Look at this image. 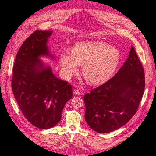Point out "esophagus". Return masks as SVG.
Masks as SVG:
<instances>
[{"label": "esophagus", "instance_id": "esophagus-1", "mask_svg": "<svg viewBox=\"0 0 156 156\" xmlns=\"http://www.w3.org/2000/svg\"><path fill=\"white\" fill-rule=\"evenodd\" d=\"M80 94H81L80 91L78 89H75L73 90V94L74 95V96H78V95H80Z\"/></svg>", "mask_w": 156, "mask_h": 156}]
</instances>
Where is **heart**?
Segmentation results:
<instances>
[{"instance_id":"b5f03b06","label":"heart","mask_w":156,"mask_h":156,"mask_svg":"<svg viewBox=\"0 0 156 156\" xmlns=\"http://www.w3.org/2000/svg\"><path fill=\"white\" fill-rule=\"evenodd\" d=\"M121 58L119 50L103 41H83L76 43L72 54L62 53L60 65L64 75L71 76L83 65L84 78L92 85H100L112 77Z\"/></svg>"}]
</instances>
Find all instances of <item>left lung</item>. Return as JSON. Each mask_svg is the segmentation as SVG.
I'll use <instances>...</instances> for the list:
<instances>
[{
	"label": "left lung",
	"instance_id": "1",
	"mask_svg": "<svg viewBox=\"0 0 156 156\" xmlns=\"http://www.w3.org/2000/svg\"><path fill=\"white\" fill-rule=\"evenodd\" d=\"M145 87L143 67L131 47L127 60L112 78L84 96V118L94 131L107 133L135 115Z\"/></svg>",
	"mask_w": 156,
	"mask_h": 156
}]
</instances>
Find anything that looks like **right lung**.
Returning <instances> with one entry per match:
<instances>
[{
    "instance_id": "obj_1",
    "label": "right lung",
    "mask_w": 156,
    "mask_h": 156,
    "mask_svg": "<svg viewBox=\"0 0 156 156\" xmlns=\"http://www.w3.org/2000/svg\"><path fill=\"white\" fill-rule=\"evenodd\" d=\"M52 33L34 31L18 50L13 67L12 87L18 107L29 122L42 129L60 122L66 102L72 98V86L41 59L56 58L47 45Z\"/></svg>"
}]
</instances>
